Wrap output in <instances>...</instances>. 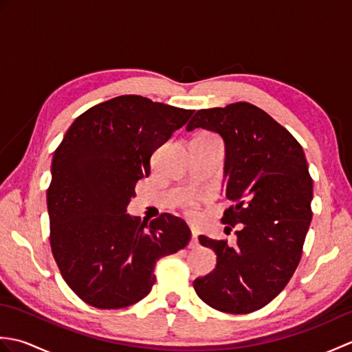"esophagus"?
Returning <instances> with one entry per match:
<instances>
[{"instance_id":"esophagus-1","label":"esophagus","mask_w":352,"mask_h":352,"mask_svg":"<svg viewBox=\"0 0 352 352\" xmlns=\"http://www.w3.org/2000/svg\"><path fill=\"white\" fill-rule=\"evenodd\" d=\"M199 246V242H198V234H197V231H193L192 230V239H190V243H189V248H198Z\"/></svg>"}]
</instances>
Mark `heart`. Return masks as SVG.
<instances>
[{"label": "heart", "instance_id": "1", "mask_svg": "<svg viewBox=\"0 0 352 352\" xmlns=\"http://www.w3.org/2000/svg\"><path fill=\"white\" fill-rule=\"evenodd\" d=\"M189 213L190 214L195 213V203H189Z\"/></svg>", "mask_w": 352, "mask_h": 352}]
</instances>
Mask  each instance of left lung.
Instances as JSON below:
<instances>
[{
    "mask_svg": "<svg viewBox=\"0 0 352 352\" xmlns=\"http://www.w3.org/2000/svg\"><path fill=\"white\" fill-rule=\"evenodd\" d=\"M206 129L226 142L227 228L237 245L199 236L218 263L193 281L212 309L233 315L271 302L296 271L311 221L313 180L302 146L265 110L250 102L201 109L188 131Z\"/></svg>",
    "mask_w": 352,
    "mask_h": 352,
    "instance_id": "8db88e82",
    "label": "left lung"
}]
</instances>
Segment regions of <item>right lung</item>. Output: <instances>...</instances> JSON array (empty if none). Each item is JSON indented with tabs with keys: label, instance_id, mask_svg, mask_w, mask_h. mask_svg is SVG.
I'll list each match as a JSON object with an SVG mask.
<instances>
[{
	"label": "right lung",
	"instance_id": "add662e5",
	"mask_svg": "<svg viewBox=\"0 0 352 352\" xmlns=\"http://www.w3.org/2000/svg\"><path fill=\"white\" fill-rule=\"evenodd\" d=\"M193 110L121 95L81 113L51 164L50 243L63 280L96 309H122L151 292L157 260L188 246L183 219L162 213L149 223L126 213L151 155Z\"/></svg>",
	"mask_w": 352,
	"mask_h": 352
}]
</instances>
